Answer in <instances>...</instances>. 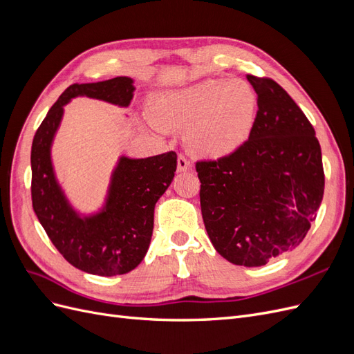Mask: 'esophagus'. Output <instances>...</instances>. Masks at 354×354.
I'll list each match as a JSON object with an SVG mask.
<instances>
[{
  "instance_id": "34e87169",
  "label": "esophagus",
  "mask_w": 354,
  "mask_h": 354,
  "mask_svg": "<svg viewBox=\"0 0 354 354\" xmlns=\"http://www.w3.org/2000/svg\"><path fill=\"white\" fill-rule=\"evenodd\" d=\"M190 168V162L187 160V158L185 155H178L177 158V171H187Z\"/></svg>"
}]
</instances>
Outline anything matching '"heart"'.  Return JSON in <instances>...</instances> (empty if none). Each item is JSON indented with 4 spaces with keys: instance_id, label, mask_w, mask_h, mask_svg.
I'll return each instance as SVG.
<instances>
[{
    "instance_id": "1",
    "label": "heart",
    "mask_w": 354,
    "mask_h": 354,
    "mask_svg": "<svg viewBox=\"0 0 354 354\" xmlns=\"http://www.w3.org/2000/svg\"><path fill=\"white\" fill-rule=\"evenodd\" d=\"M257 95L245 81L205 80L153 95L152 118L168 130H186L192 152L205 158L232 153L250 136Z\"/></svg>"
}]
</instances>
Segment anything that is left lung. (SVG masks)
<instances>
[{
	"label": "left lung",
	"mask_w": 354,
	"mask_h": 354,
	"mask_svg": "<svg viewBox=\"0 0 354 354\" xmlns=\"http://www.w3.org/2000/svg\"><path fill=\"white\" fill-rule=\"evenodd\" d=\"M257 93L248 140L217 160H199L201 211L216 251L260 267L301 243L325 189L313 125L279 84L246 75Z\"/></svg>",
	"instance_id": "obj_1"
}]
</instances>
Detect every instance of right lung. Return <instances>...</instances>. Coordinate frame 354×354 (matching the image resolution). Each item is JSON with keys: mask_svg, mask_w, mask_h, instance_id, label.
Listing matches in <instances>:
<instances>
[{"mask_svg": "<svg viewBox=\"0 0 354 354\" xmlns=\"http://www.w3.org/2000/svg\"><path fill=\"white\" fill-rule=\"evenodd\" d=\"M133 84L131 78L116 77L71 85L51 106L32 142V207L65 260L90 274H125L142 263L152 239L155 205L174 178L177 155L167 152L142 159L120 156L103 207L82 216L57 181L51 146L65 106L72 99L85 95L127 108L134 95Z\"/></svg>", "mask_w": 354, "mask_h": 354, "instance_id": "add662e5", "label": "right lung"}]
</instances>
